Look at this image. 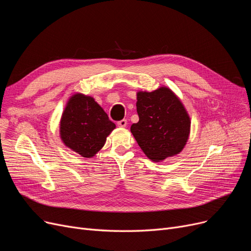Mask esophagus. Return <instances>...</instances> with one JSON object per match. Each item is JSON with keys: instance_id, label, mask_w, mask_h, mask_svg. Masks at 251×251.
<instances>
[{"instance_id": "34e87169", "label": "esophagus", "mask_w": 251, "mask_h": 251, "mask_svg": "<svg viewBox=\"0 0 251 251\" xmlns=\"http://www.w3.org/2000/svg\"><path fill=\"white\" fill-rule=\"evenodd\" d=\"M117 125H118L119 127H126V126H127V120H126V119H123V120L118 121V122H117Z\"/></svg>"}]
</instances>
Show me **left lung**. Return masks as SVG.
<instances>
[{
	"label": "left lung",
	"mask_w": 251,
	"mask_h": 251,
	"mask_svg": "<svg viewBox=\"0 0 251 251\" xmlns=\"http://www.w3.org/2000/svg\"><path fill=\"white\" fill-rule=\"evenodd\" d=\"M136 107L139 121L130 130L149 159L161 162L179 153L188 139L190 119L172 90L139 91Z\"/></svg>",
	"instance_id": "8db88e82"
}]
</instances>
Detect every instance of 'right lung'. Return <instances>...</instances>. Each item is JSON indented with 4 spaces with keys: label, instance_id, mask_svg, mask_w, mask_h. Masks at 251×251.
<instances>
[{
    "label": "right lung",
    "instance_id": "obj_1",
    "mask_svg": "<svg viewBox=\"0 0 251 251\" xmlns=\"http://www.w3.org/2000/svg\"><path fill=\"white\" fill-rule=\"evenodd\" d=\"M116 125L95 100L83 95L73 96L61 120L64 143L84 157L94 156L103 146Z\"/></svg>",
    "mask_w": 251,
    "mask_h": 251
}]
</instances>
